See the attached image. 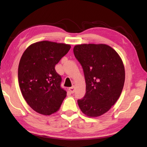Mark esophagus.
Returning <instances> with one entry per match:
<instances>
[{"mask_svg":"<svg viewBox=\"0 0 147 147\" xmlns=\"http://www.w3.org/2000/svg\"><path fill=\"white\" fill-rule=\"evenodd\" d=\"M69 92L71 93H73L74 92V86H73L72 87H71V88H69Z\"/></svg>","mask_w":147,"mask_h":147,"instance_id":"1","label":"esophagus"}]
</instances>
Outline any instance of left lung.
<instances>
[{"label":"left lung","mask_w":147,"mask_h":147,"mask_svg":"<svg viewBox=\"0 0 147 147\" xmlns=\"http://www.w3.org/2000/svg\"><path fill=\"white\" fill-rule=\"evenodd\" d=\"M86 82L84 97L78 100L83 113L98 117L107 112L123 90L125 71L120 56L105 44H82L73 49Z\"/></svg>","instance_id":"1"}]
</instances>
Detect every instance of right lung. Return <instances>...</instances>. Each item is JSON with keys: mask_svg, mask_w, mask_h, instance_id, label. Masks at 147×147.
I'll use <instances>...</instances> for the list:
<instances>
[{"mask_svg": "<svg viewBox=\"0 0 147 147\" xmlns=\"http://www.w3.org/2000/svg\"><path fill=\"white\" fill-rule=\"evenodd\" d=\"M70 49V45L42 41L30 45L22 55L19 85L27 104L39 114L49 115L57 112L66 96L55 66Z\"/></svg>", "mask_w": 147, "mask_h": 147, "instance_id": "obj_1", "label": "right lung"}]
</instances>
